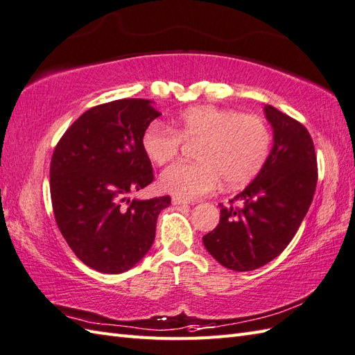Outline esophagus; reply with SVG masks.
Listing matches in <instances>:
<instances>
[{
  "instance_id": "obj_1",
  "label": "esophagus",
  "mask_w": 355,
  "mask_h": 355,
  "mask_svg": "<svg viewBox=\"0 0 355 355\" xmlns=\"http://www.w3.org/2000/svg\"><path fill=\"white\" fill-rule=\"evenodd\" d=\"M172 204H174V205H187V204H189V201L183 200V198L172 196Z\"/></svg>"
}]
</instances>
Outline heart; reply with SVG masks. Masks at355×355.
<instances>
[{"mask_svg": "<svg viewBox=\"0 0 355 355\" xmlns=\"http://www.w3.org/2000/svg\"><path fill=\"white\" fill-rule=\"evenodd\" d=\"M174 128L153 122L140 144L148 160L163 166L175 159L181 140L200 142L195 150L198 162L172 164L160 177L163 191L183 200L211 193L220 180L227 187L248 183L269 155L270 131L255 114L198 105L181 112Z\"/></svg>", "mask_w": 355, "mask_h": 355, "instance_id": "b5f03b06", "label": "heart"}]
</instances>
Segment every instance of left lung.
Returning <instances> with one entry per match:
<instances>
[{
    "instance_id": "8db88e82",
    "label": "left lung",
    "mask_w": 355,
    "mask_h": 355,
    "mask_svg": "<svg viewBox=\"0 0 355 355\" xmlns=\"http://www.w3.org/2000/svg\"><path fill=\"white\" fill-rule=\"evenodd\" d=\"M265 114L274 130L265 164L232 205L219 204V224L202 237L213 259L237 272L265 266L286 250L307 215L318 183L315 145L307 128L272 105H265Z\"/></svg>"
}]
</instances>
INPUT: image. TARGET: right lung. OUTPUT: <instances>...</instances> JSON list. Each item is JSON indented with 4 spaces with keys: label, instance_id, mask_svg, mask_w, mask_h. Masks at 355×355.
<instances>
[{
    "label": "right lung",
    "instance_id": "add662e5",
    "mask_svg": "<svg viewBox=\"0 0 355 355\" xmlns=\"http://www.w3.org/2000/svg\"><path fill=\"white\" fill-rule=\"evenodd\" d=\"M160 113L150 100L95 105L64 131L49 168L54 218L73 254L103 274H121L150 251L171 196L131 200L153 183L144 130Z\"/></svg>",
    "mask_w": 355,
    "mask_h": 355
}]
</instances>
